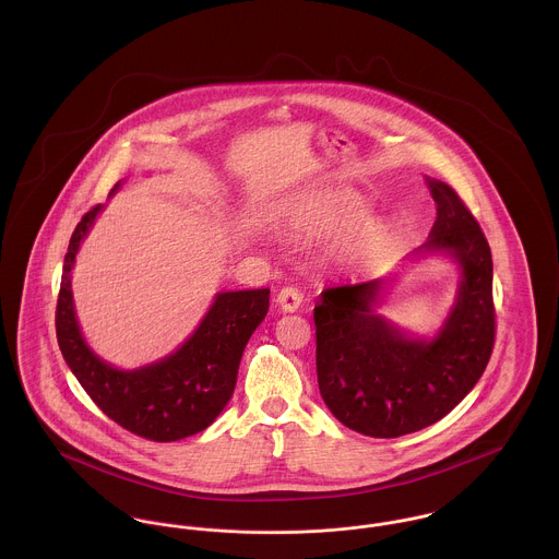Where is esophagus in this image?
Returning <instances> with one entry per match:
<instances>
[{
    "label": "esophagus",
    "mask_w": 559,
    "mask_h": 559,
    "mask_svg": "<svg viewBox=\"0 0 559 559\" xmlns=\"http://www.w3.org/2000/svg\"><path fill=\"white\" fill-rule=\"evenodd\" d=\"M275 304L280 306V310L284 312H297L304 304V293L299 288H293V286H286L277 293V299Z\"/></svg>",
    "instance_id": "esophagus-1"
}]
</instances>
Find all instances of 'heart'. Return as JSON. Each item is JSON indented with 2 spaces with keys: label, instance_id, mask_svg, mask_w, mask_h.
Listing matches in <instances>:
<instances>
[{
  "label": "heart",
  "instance_id": "heart-1",
  "mask_svg": "<svg viewBox=\"0 0 559 559\" xmlns=\"http://www.w3.org/2000/svg\"><path fill=\"white\" fill-rule=\"evenodd\" d=\"M366 215V202L355 195H344L333 200L322 211V222L329 228H346ZM390 247V230L381 222H366L359 226L350 239V249L357 258H379Z\"/></svg>",
  "mask_w": 559,
  "mask_h": 559
}]
</instances>
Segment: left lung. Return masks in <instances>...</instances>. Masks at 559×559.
Instances as JSON below:
<instances>
[{
    "label": "left lung",
    "instance_id": "left-lung-1",
    "mask_svg": "<svg viewBox=\"0 0 559 559\" xmlns=\"http://www.w3.org/2000/svg\"><path fill=\"white\" fill-rule=\"evenodd\" d=\"M437 219L417 251H445L463 271L456 304L432 340L374 314L381 280L322 290L314 308L320 396L350 430L394 439L445 417L478 383L495 344L492 258L459 193L430 180Z\"/></svg>",
    "mask_w": 559,
    "mask_h": 559
}]
</instances>
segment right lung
Instances as JSON below:
<instances>
[{
    "instance_id": "add662e5",
    "label": "right lung",
    "mask_w": 559,
    "mask_h": 559,
    "mask_svg": "<svg viewBox=\"0 0 559 559\" xmlns=\"http://www.w3.org/2000/svg\"><path fill=\"white\" fill-rule=\"evenodd\" d=\"M120 182L114 187V191ZM100 204L81 217L64 255L56 308L60 350L92 402L124 430L148 441H178L209 428L233 399L242 350L269 312V288L219 293L193 335L169 357L118 370L96 357L75 319L71 269Z\"/></svg>"
}]
</instances>
